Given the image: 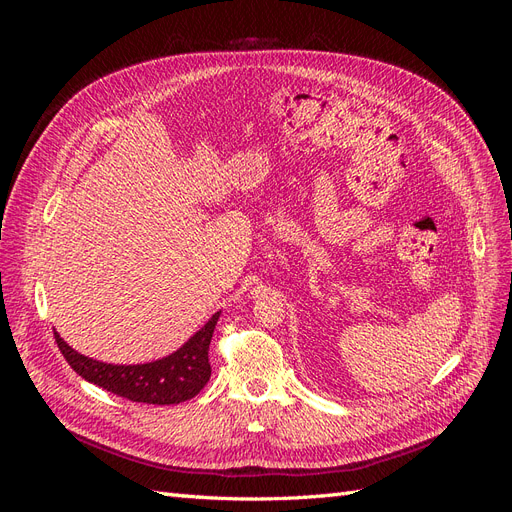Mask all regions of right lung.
<instances>
[{"label":"right lung","instance_id":"add662e5","mask_svg":"<svg viewBox=\"0 0 512 512\" xmlns=\"http://www.w3.org/2000/svg\"><path fill=\"white\" fill-rule=\"evenodd\" d=\"M222 312H215L203 329L164 359L141 365L102 363L70 348L55 331V342L70 367L87 382L113 395L126 397L138 404L170 406L196 397L211 378L209 344L213 329Z\"/></svg>","mask_w":512,"mask_h":512}]
</instances>
